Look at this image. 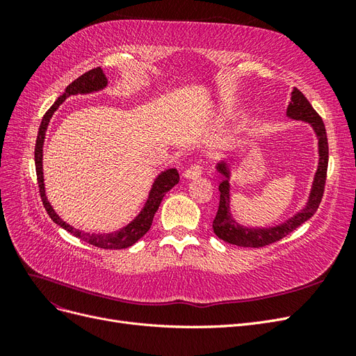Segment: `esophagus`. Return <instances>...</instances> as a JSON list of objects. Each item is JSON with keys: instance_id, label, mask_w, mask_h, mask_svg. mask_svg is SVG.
<instances>
[{"instance_id": "esophagus-1", "label": "esophagus", "mask_w": 356, "mask_h": 356, "mask_svg": "<svg viewBox=\"0 0 356 356\" xmlns=\"http://www.w3.org/2000/svg\"><path fill=\"white\" fill-rule=\"evenodd\" d=\"M184 178L187 179H195V178H199L202 175V166L200 165H193L190 166L188 169L184 170Z\"/></svg>"}]
</instances>
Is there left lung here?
I'll return each mask as SVG.
<instances>
[{
    "label": "left lung",
    "instance_id": "8db88e82",
    "mask_svg": "<svg viewBox=\"0 0 356 356\" xmlns=\"http://www.w3.org/2000/svg\"><path fill=\"white\" fill-rule=\"evenodd\" d=\"M286 115L294 120H303L309 123L318 136V152L319 163L316 174L312 184L310 195L306 207L297 212L294 217L288 218L285 222L275 225V227H245L233 218L230 212V168L227 161H220L217 165V172L222 177L220 182V207L212 222L213 233L224 242L238 245L243 248H261L273 242L281 241L286 234L294 232L301 224L306 222L310 217H314L319 208V203L324 196L327 168H328V139L325 126L319 114L314 110V106L306 99V96L297 88L291 92V102L286 108Z\"/></svg>",
    "mask_w": 356,
    "mask_h": 356
}]
</instances>
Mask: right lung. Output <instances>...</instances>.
<instances>
[{
	"label": "right lung",
	"instance_id": "1",
	"mask_svg": "<svg viewBox=\"0 0 356 356\" xmlns=\"http://www.w3.org/2000/svg\"><path fill=\"white\" fill-rule=\"evenodd\" d=\"M108 80H106L104 71L98 67L93 68L88 72H84L83 75L77 80H74L68 88L65 89L56 102L53 104L49 111L44 114L38 129V136H37V143H35V170H37V179H38V187H40V196L42 200V204L49 213V217L55 221L58 225H60L62 229H65L71 234H74L75 238H79L84 242H88L93 246L102 248V250H123V248L132 246L135 242H138L143 236L152 227V222L154 218V213L157 212L161 200H163L166 193L178 184L179 175L177 169H166L161 172V174L154 179V184L148 193V199L144 204L143 211L136 215V218L129 222L126 227L113 232V233H84L79 229H74L72 225L63 221L59 215L55 212V209L51 208V204L47 200L46 196V190H44V177H42V145H44V138H46V131L51 115L55 114V111L59 108V105L70 98L71 95H86V93H92V92H98L102 90Z\"/></svg>",
	"mask_w": 356,
	"mask_h": 356
}]
</instances>
